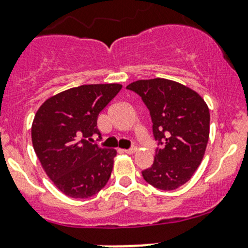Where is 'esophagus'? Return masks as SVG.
<instances>
[{
  "label": "esophagus",
  "instance_id": "obj_1",
  "mask_svg": "<svg viewBox=\"0 0 248 248\" xmlns=\"http://www.w3.org/2000/svg\"><path fill=\"white\" fill-rule=\"evenodd\" d=\"M122 153L124 154H128V155H132V154H134L137 151V148H131V149H122Z\"/></svg>",
  "mask_w": 248,
  "mask_h": 248
}]
</instances>
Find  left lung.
Listing matches in <instances>:
<instances>
[{
	"label": "left lung",
	"mask_w": 248,
	"mask_h": 248,
	"mask_svg": "<svg viewBox=\"0 0 248 248\" xmlns=\"http://www.w3.org/2000/svg\"><path fill=\"white\" fill-rule=\"evenodd\" d=\"M150 111L153 133L162 149L141 172L150 185L174 190L188 182L202 161L210 137V109L199 93L166 78L139 80L127 86Z\"/></svg>",
	"instance_id": "obj_1"
}]
</instances>
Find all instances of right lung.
Wrapping results in <instances>:
<instances>
[{"mask_svg":"<svg viewBox=\"0 0 248 248\" xmlns=\"http://www.w3.org/2000/svg\"><path fill=\"white\" fill-rule=\"evenodd\" d=\"M121 88L119 83L78 86L48 98L36 112L33 150L46 174L69 198L95 195L111 175L116 150L88 139L100 134L98 115Z\"/></svg>","mask_w":248,"mask_h":248,"instance_id":"obj_1","label":"right lung"}]
</instances>
